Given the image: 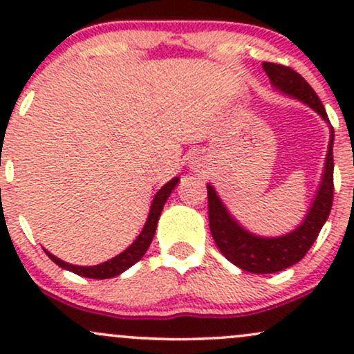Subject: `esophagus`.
I'll use <instances>...</instances> for the list:
<instances>
[{
	"instance_id": "obj_1",
	"label": "esophagus",
	"mask_w": 354,
	"mask_h": 354,
	"mask_svg": "<svg viewBox=\"0 0 354 354\" xmlns=\"http://www.w3.org/2000/svg\"><path fill=\"white\" fill-rule=\"evenodd\" d=\"M201 161L200 160H198V158H193V160H191V168H193V169H196V171H198V169H201Z\"/></svg>"
}]
</instances>
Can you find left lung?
<instances>
[{"label": "left lung", "instance_id": "1", "mask_svg": "<svg viewBox=\"0 0 354 354\" xmlns=\"http://www.w3.org/2000/svg\"><path fill=\"white\" fill-rule=\"evenodd\" d=\"M263 70L270 76L271 84L284 95L291 98L303 101L308 106L315 109L324 121L328 120L326 109L318 98L310 84L304 81L301 75H298L291 68L276 63H263ZM333 141H335V131L331 128L330 145H328L326 163H324L323 181H321L318 194L313 201L306 218L301 225L291 233L278 238H261L246 231L238 225L218 198L216 191L211 185L208 188V214H209V230L213 234L214 243L228 261L236 265L241 270L250 271L256 274L278 273L286 268L301 261L304 254L310 251L313 243L318 238L321 228L330 216L333 205Z\"/></svg>", "mask_w": 354, "mask_h": 354}]
</instances>
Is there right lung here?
Masks as SVG:
<instances>
[{
    "label": "right lung",
    "instance_id": "1",
    "mask_svg": "<svg viewBox=\"0 0 354 354\" xmlns=\"http://www.w3.org/2000/svg\"><path fill=\"white\" fill-rule=\"evenodd\" d=\"M178 181H180V178H173L171 181L166 183L163 188L154 194V200L151 203V208H149V214L145 223L143 231H141L140 236L135 239V243H133L131 246L126 248L123 253L115 256V258L108 259V261L101 263V265H96V266H75V265H70V263H64L63 259L56 258L55 254L48 253L46 250H44V253L50 256L53 261H55L58 266L63 268V270L73 271V273L84 276V278L108 279V278H113V276L121 274L123 271L128 270V268L135 265L136 261H140V259L143 258V254L146 253V250H148L149 245H151L154 233H156L158 219H160V214L161 211H163L165 203L168 200L169 194H171L174 186L178 185Z\"/></svg>",
    "mask_w": 354,
    "mask_h": 354
}]
</instances>
